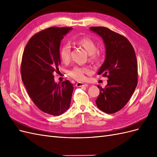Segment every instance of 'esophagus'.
I'll use <instances>...</instances> for the list:
<instances>
[{
  "mask_svg": "<svg viewBox=\"0 0 157 157\" xmlns=\"http://www.w3.org/2000/svg\"><path fill=\"white\" fill-rule=\"evenodd\" d=\"M76 86L77 87H86L88 86V84L83 82H77L76 84Z\"/></svg>",
  "mask_w": 157,
  "mask_h": 157,
  "instance_id": "obj_1",
  "label": "esophagus"
}]
</instances>
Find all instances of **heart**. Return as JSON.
<instances>
[{
    "instance_id": "b5f03b06",
    "label": "heart",
    "mask_w": 157,
    "mask_h": 157,
    "mask_svg": "<svg viewBox=\"0 0 157 157\" xmlns=\"http://www.w3.org/2000/svg\"><path fill=\"white\" fill-rule=\"evenodd\" d=\"M76 43L81 46L86 50L92 59H97L99 57V52L96 50V45L95 42L89 37L84 36L76 40ZM59 56L61 61L64 63H67L71 59V46L69 44H63L60 49ZM88 67L80 65H75L67 71L69 77L75 80L82 81L86 78V75L90 73Z\"/></svg>"
}]
</instances>
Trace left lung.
Masks as SVG:
<instances>
[{
  "label": "left lung",
  "instance_id": "1",
  "mask_svg": "<svg viewBox=\"0 0 157 157\" xmlns=\"http://www.w3.org/2000/svg\"><path fill=\"white\" fill-rule=\"evenodd\" d=\"M90 30L100 35L106 48V57L98 74L107 77V85H99L98 107L108 114L115 113L129 101L138 82L136 53L126 38L104 27H91Z\"/></svg>",
  "mask_w": 157,
  "mask_h": 157
}]
</instances>
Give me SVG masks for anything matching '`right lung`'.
<instances>
[{
  "mask_svg": "<svg viewBox=\"0 0 157 157\" xmlns=\"http://www.w3.org/2000/svg\"><path fill=\"white\" fill-rule=\"evenodd\" d=\"M71 29L52 27L36 33L22 56L21 75L28 95L40 111L54 116L69 108L74 88L68 80L55 83L53 76L61 63V40Z\"/></svg>",
  "mask_w": 157,
  "mask_h": 157,
  "instance_id": "add662e5",
  "label": "right lung"
}]
</instances>
